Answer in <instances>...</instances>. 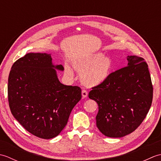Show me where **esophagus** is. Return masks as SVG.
I'll list each match as a JSON object with an SVG mask.
<instances>
[{"label": "esophagus", "instance_id": "34e87169", "mask_svg": "<svg viewBox=\"0 0 161 161\" xmlns=\"http://www.w3.org/2000/svg\"><path fill=\"white\" fill-rule=\"evenodd\" d=\"M81 95H82L83 97H86L88 96V91L86 90H82V91H81Z\"/></svg>", "mask_w": 161, "mask_h": 161}]
</instances>
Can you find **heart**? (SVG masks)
Returning a JSON list of instances; mask_svg holds the SVG:
<instances>
[{"mask_svg": "<svg viewBox=\"0 0 161 161\" xmlns=\"http://www.w3.org/2000/svg\"><path fill=\"white\" fill-rule=\"evenodd\" d=\"M75 68L81 73V81L87 86H95L103 83L110 75L113 64L104 54L97 53L93 54L75 64ZM65 70L69 75H73L71 68L66 66Z\"/></svg>", "mask_w": 161, "mask_h": 161, "instance_id": "heart-1", "label": "heart"}]
</instances>
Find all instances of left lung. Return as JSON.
<instances>
[{
  "instance_id": "left-lung-1",
  "label": "left lung",
  "mask_w": 161,
  "mask_h": 161,
  "mask_svg": "<svg viewBox=\"0 0 161 161\" xmlns=\"http://www.w3.org/2000/svg\"><path fill=\"white\" fill-rule=\"evenodd\" d=\"M128 66L113 72L92 88L88 97L98 104L96 125L107 137L121 138L134 131L148 114L153 86L148 65L138 56H128Z\"/></svg>"
}]
</instances>
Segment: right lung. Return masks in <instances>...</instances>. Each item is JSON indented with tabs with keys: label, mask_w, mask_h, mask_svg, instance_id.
<instances>
[{
	"label": "right lung",
	"mask_w": 161,
	"mask_h": 161,
	"mask_svg": "<svg viewBox=\"0 0 161 161\" xmlns=\"http://www.w3.org/2000/svg\"><path fill=\"white\" fill-rule=\"evenodd\" d=\"M46 53H28L12 65L8 77V102L16 120L36 137H56L67 125L71 111L81 98L77 86L61 84Z\"/></svg>",
	"instance_id": "right-lung-1"
}]
</instances>
